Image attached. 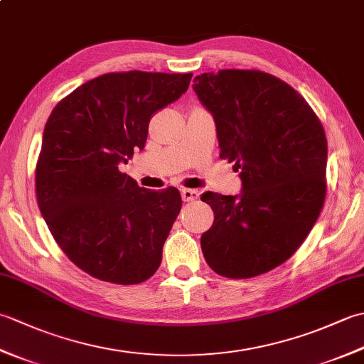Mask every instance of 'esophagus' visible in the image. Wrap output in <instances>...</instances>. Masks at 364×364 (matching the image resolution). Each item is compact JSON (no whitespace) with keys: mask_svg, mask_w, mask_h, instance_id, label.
I'll list each match as a JSON object with an SVG mask.
<instances>
[{"mask_svg":"<svg viewBox=\"0 0 364 364\" xmlns=\"http://www.w3.org/2000/svg\"><path fill=\"white\" fill-rule=\"evenodd\" d=\"M181 198L184 202H194L198 198V191L196 189H181Z\"/></svg>","mask_w":364,"mask_h":364,"instance_id":"34e87169","label":"esophagus"}]
</instances>
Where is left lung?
<instances>
[{"mask_svg":"<svg viewBox=\"0 0 364 364\" xmlns=\"http://www.w3.org/2000/svg\"><path fill=\"white\" fill-rule=\"evenodd\" d=\"M215 123L220 158L241 192H205L214 222L200 239L215 274L250 278L283 264L310 233L326 198L327 139L289 84L258 70H220L192 84Z\"/></svg>","mask_w":364,"mask_h":364,"instance_id":"obj_1","label":"left lung"}]
</instances>
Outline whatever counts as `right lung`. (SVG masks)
<instances>
[{
    "mask_svg": "<svg viewBox=\"0 0 364 364\" xmlns=\"http://www.w3.org/2000/svg\"><path fill=\"white\" fill-rule=\"evenodd\" d=\"M192 73H106L54 107L36 167L37 202L54 241L84 272L137 284L156 272L181 210L178 189L150 191L119 170L144 150L151 115Z\"/></svg>",
    "mask_w": 364,
    "mask_h": 364,
    "instance_id": "right-lung-1",
    "label": "right lung"
}]
</instances>
